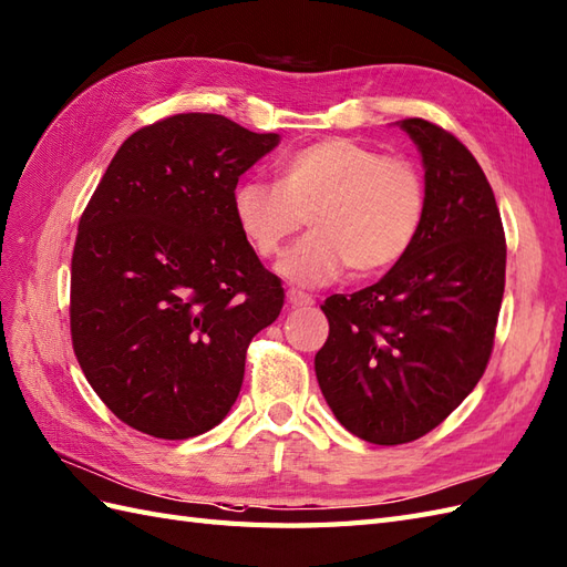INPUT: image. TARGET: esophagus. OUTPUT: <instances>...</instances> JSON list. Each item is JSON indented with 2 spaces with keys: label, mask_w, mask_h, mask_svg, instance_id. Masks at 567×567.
Segmentation results:
<instances>
[{
  "label": "esophagus",
  "mask_w": 567,
  "mask_h": 567,
  "mask_svg": "<svg viewBox=\"0 0 567 567\" xmlns=\"http://www.w3.org/2000/svg\"><path fill=\"white\" fill-rule=\"evenodd\" d=\"M287 301L292 303V307H297V309H309V307H313V297L299 292V289H289V292H287Z\"/></svg>",
  "instance_id": "1"
}]
</instances>
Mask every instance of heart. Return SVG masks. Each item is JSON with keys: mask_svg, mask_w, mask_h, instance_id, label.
I'll list each match as a JSON object with an SVG mask.
<instances>
[{"mask_svg": "<svg viewBox=\"0 0 567 567\" xmlns=\"http://www.w3.org/2000/svg\"><path fill=\"white\" fill-rule=\"evenodd\" d=\"M426 210L429 188L414 159L381 155L347 136L285 157L278 184L244 179L231 194L235 223L260 258L278 254L309 215V235L275 266L280 278L307 289L336 282L350 266L357 275L398 266L422 235Z\"/></svg>", "mask_w": 567, "mask_h": 567, "instance_id": "obj_1", "label": "heart"}]
</instances>
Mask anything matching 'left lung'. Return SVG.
<instances>
[{
    "label": "left lung",
    "instance_id": "left-lung-1",
    "mask_svg": "<svg viewBox=\"0 0 567 567\" xmlns=\"http://www.w3.org/2000/svg\"><path fill=\"white\" fill-rule=\"evenodd\" d=\"M422 153L429 210L412 251L383 278L323 303L316 379L361 441L422 439L484 375L505 287L496 196L474 155L426 120L398 122Z\"/></svg>",
    "mask_w": 567,
    "mask_h": 567
}]
</instances>
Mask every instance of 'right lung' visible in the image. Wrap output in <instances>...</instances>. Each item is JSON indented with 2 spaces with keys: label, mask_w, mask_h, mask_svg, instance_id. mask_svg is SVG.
I'll use <instances>...</instances> for the list:
<instances>
[{
  "label": "right lung",
  "mask_w": 567,
  "mask_h": 567,
  "mask_svg": "<svg viewBox=\"0 0 567 567\" xmlns=\"http://www.w3.org/2000/svg\"><path fill=\"white\" fill-rule=\"evenodd\" d=\"M280 143L223 114L128 136L85 206L71 258V340L97 398L155 439H194L235 404L246 347L282 285L235 223L241 174Z\"/></svg>",
  "instance_id": "obj_1"
}]
</instances>
